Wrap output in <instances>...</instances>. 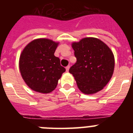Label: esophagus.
I'll return each mask as SVG.
<instances>
[{
  "label": "esophagus",
  "instance_id": "34e87169",
  "mask_svg": "<svg viewBox=\"0 0 133 133\" xmlns=\"http://www.w3.org/2000/svg\"><path fill=\"white\" fill-rule=\"evenodd\" d=\"M69 69H70V66H67L66 67V72H69Z\"/></svg>",
  "mask_w": 133,
  "mask_h": 133
}]
</instances>
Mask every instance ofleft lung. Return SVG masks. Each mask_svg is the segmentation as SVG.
<instances>
[{
	"label": "left lung",
	"mask_w": 133,
	"mask_h": 133,
	"mask_svg": "<svg viewBox=\"0 0 133 133\" xmlns=\"http://www.w3.org/2000/svg\"><path fill=\"white\" fill-rule=\"evenodd\" d=\"M77 63L69 69L83 93L92 95L103 90L110 80L115 69L112 50L97 38L87 37L73 42Z\"/></svg>",
	"instance_id": "left-lung-1"
}]
</instances>
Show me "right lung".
Listing matches in <instances>:
<instances>
[{
  "label": "right lung",
  "instance_id": "1",
  "mask_svg": "<svg viewBox=\"0 0 133 133\" xmlns=\"http://www.w3.org/2000/svg\"><path fill=\"white\" fill-rule=\"evenodd\" d=\"M59 43L37 38L26 46L20 55L19 69L27 86L35 92L46 94L56 89L66 69L55 56Z\"/></svg>",
  "mask_w": 133,
  "mask_h": 133
}]
</instances>
